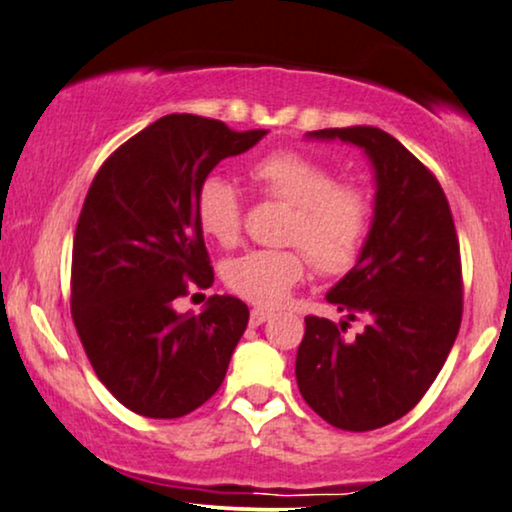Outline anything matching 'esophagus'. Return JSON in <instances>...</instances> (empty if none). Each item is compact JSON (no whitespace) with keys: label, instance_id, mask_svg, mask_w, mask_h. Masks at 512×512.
<instances>
[{"label":"esophagus","instance_id":"1","mask_svg":"<svg viewBox=\"0 0 512 512\" xmlns=\"http://www.w3.org/2000/svg\"><path fill=\"white\" fill-rule=\"evenodd\" d=\"M270 317H272V313H268V310L256 308V310H251L249 322H251V327H261V324H263V322H268Z\"/></svg>","mask_w":512,"mask_h":512}]
</instances>
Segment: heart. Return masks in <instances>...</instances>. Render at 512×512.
<instances>
[{"label":"heart","instance_id":"heart-1","mask_svg":"<svg viewBox=\"0 0 512 512\" xmlns=\"http://www.w3.org/2000/svg\"><path fill=\"white\" fill-rule=\"evenodd\" d=\"M251 181L268 197L294 207L284 242L309 251L329 275L348 272L360 258L369 235V199L355 185H341L334 169L296 150H277L256 159ZM195 216L211 240L230 247L242 228L240 192L223 176H207L197 188ZM308 257L300 249H258L225 265V284L244 301L275 308L287 301L305 277Z\"/></svg>","mask_w":512,"mask_h":512}]
</instances>
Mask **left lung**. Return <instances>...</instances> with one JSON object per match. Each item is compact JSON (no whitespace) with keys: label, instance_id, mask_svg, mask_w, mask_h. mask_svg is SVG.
I'll list each match as a JSON object with an SVG mask.
<instances>
[{"label":"left lung","instance_id":"left-lung-1","mask_svg":"<svg viewBox=\"0 0 512 512\" xmlns=\"http://www.w3.org/2000/svg\"><path fill=\"white\" fill-rule=\"evenodd\" d=\"M310 141L364 150L374 169V218L353 270L327 301L368 327L353 342L324 317H305L296 353L303 400L334 428L376 430L402 418L433 386L461 327V254L437 178L376 126L308 131Z\"/></svg>","mask_w":512,"mask_h":512}]
</instances>
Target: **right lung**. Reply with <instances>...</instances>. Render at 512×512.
<instances>
[{"mask_svg": "<svg viewBox=\"0 0 512 512\" xmlns=\"http://www.w3.org/2000/svg\"><path fill=\"white\" fill-rule=\"evenodd\" d=\"M265 129L167 115L105 159L86 192L72 247V320L101 383L126 409L178 418L221 388L249 308L211 296L199 315L174 301L214 270L195 216L199 183Z\"/></svg>", "mask_w": 512, "mask_h": 512, "instance_id": "obj_1", "label": "right lung"}]
</instances>
